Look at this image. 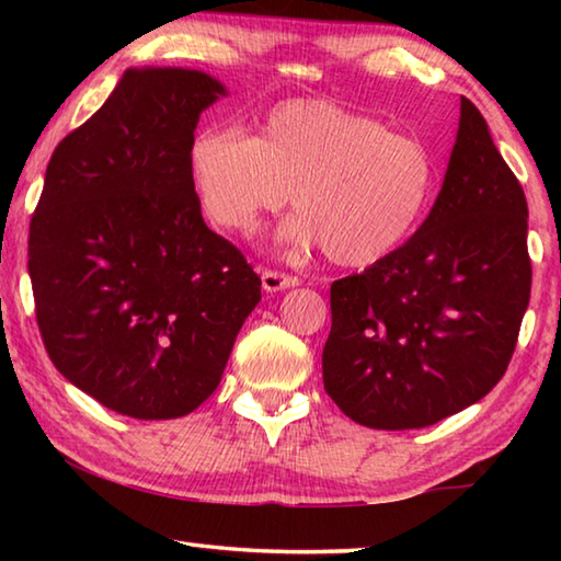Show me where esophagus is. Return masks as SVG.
<instances>
[{
    "instance_id": "obj_1",
    "label": "esophagus",
    "mask_w": 561,
    "mask_h": 561,
    "mask_svg": "<svg viewBox=\"0 0 561 561\" xmlns=\"http://www.w3.org/2000/svg\"><path fill=\"white\" fill-rule=\"evenodd\" d=\"M262 287L264 291H284V289H291V287H299V279L291 277V274H282V272H272V270H264L262 272Z\"/></svg>"
}]
</instances>
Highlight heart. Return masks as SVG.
Masks as SVG:
<instances>
[{"label":"heart","instance_id":"obj_1","mask_svg":"<svg viewBox=\"0 0 561 561\" xmlns=\"http://www.w3.org/2000/svg\"><path fill=\"white\" fill-rule=\"evenodd\" d=\"M187 168L205 215L237 234L252 232L291 190L297 213L279 227V242L294 252L321 244L341 267H368L396 252L435 187L423 140L327 99L277 103L257 136L203 128Z\"/></svg>","mask_w":561,"mask_h":561}]
</instances>
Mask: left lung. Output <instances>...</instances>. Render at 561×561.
<instances>
[{
	"instance_id": "obj_1",
	"label": "left lung",
	"mask_w": 561,
	"mask_h": 561,
	"mask_svg": "<svg viewBox=\"0 0 561 561\" xmlns=\"http://www.w3.org/2000/svg\"><path fill=\"white\" fill-rule=\"evenodd\" d=\"M527 217L488 121L462 96L428 217L388 257L331 284L321 371L351 421L425 428L492 391L529 304Z\"/></svg>"
}]
</instances>
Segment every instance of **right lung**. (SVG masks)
I'll return each instance as SVG.
<instances>
[{
	"instance_id": "add662e5",
	"label": "right lung",
	"mask_w": 561,
	"mask_h": 561,
	"mask_svg": "<svg viewBox=\"0 0 561 561\" xmlns=\"http://www.w3.org/2000/svg\"><path fill=\"white\" fill-rule=\"evenodd\" d=\"M215 76L144 66L69 133L30 227L36 321L59 374L138 421L195 411L220 386L262 282L205 225L187 153Z\"/></svg>"
}]
</instances>
